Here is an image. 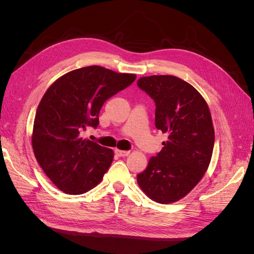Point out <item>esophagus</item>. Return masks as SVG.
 I'll return each mask as SVG.
<instances>
[{
    "mask_svg": "<svg viewBox=\"0 0 254 254\" xmlns=\"http://www.w3.org/2000/svg\"><path fill=\"white\" fill-rule=\"evenodd\" d=\"M114 152L118 157H127L130 153V151L128 150H120V149H115Z\"/></svg>",
    "mask_w": 254,
    "mask_h": 254,
    "instance_id": "1",
    "label": "esophagus"
}]
</instances>
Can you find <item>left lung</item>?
Wrapping results in <instances>:
<instances>
[{
  "label": "left lung",
  "mask_w": 254,
  "mask_h": 254,
  "mask_svg": "<svg viewBox=\"0 0 254 254\" xmlns=\"http://www.w3.org/2000/svg\"><path fill=\"white\" fill-rule=\"evenodd\" d=\"M137 87L156 104V128L168 134L163 148L136 175L137 183L156 202L178 201L210 164L215 135L209 107L193 86L176 76L142 77Z\"/></svg>",
  "instance_id": "8db88e82"
}]
</instances>
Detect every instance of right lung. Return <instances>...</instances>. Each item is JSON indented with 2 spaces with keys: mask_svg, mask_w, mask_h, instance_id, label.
<instances>
[{
  "mask_svg": "<svg viewBox=\"0 0 254 254\" xmlns=\"http://www.w3.org/2000/svg\"><path fill=\"white\" fill-rule=\"evenodd\" d=\"M135 78L90 65L61 76L45 92L35 117L33 149L43 172L65 194L86 193L108 171L113 151L83 140L81 132L96 129L105 102Z\"/></svg>",
  "mask_w": 254,
  "mask_h": 254,
  "instance_id": "1",
  "label": "right lung"
}]
</instances>
